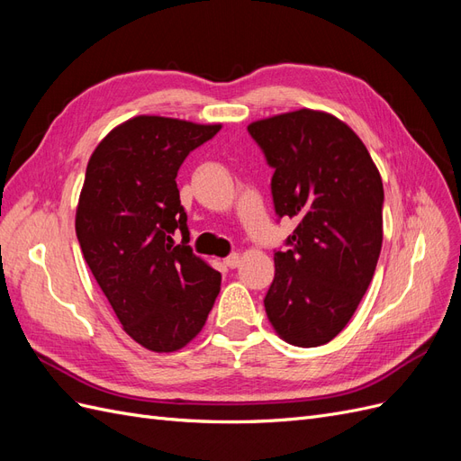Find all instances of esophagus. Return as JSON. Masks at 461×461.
<instances>
[{
    "label": "esophagus",
    "instance_id": "34e87169",
    "mask_svg": "<svg viewBox=\"0 0 461 461\" xmlns=\"http://www.w3.org/2000/svg\"><path fill=\"white\" fill-rule=\"evenodd\" d=\"M240 256L239 254H230L229 258H225V261H222V263H225L227 265V267H230V269H236V267H239V265H240Z\"/></svg>",
    "mask_w": 461,
    "mask_h": 461
}]
</instances>
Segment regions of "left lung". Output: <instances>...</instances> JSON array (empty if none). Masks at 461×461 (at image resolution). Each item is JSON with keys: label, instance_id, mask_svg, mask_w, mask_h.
<instances>
[{"label": "left lung", "instance_id": "8db88e82", "mask_svg": "<svg viewBox=\"0 0 461 461\" xmlns=\"http://www.w3.org/2000/svg\"><path fill=\"white\" fill-rule=\"evenodd\" d=\"M248 132L275 169L276 215L298 221L288 249L275 252L265 312L288 344H327L352 319L379 261L381 175L357 134L323 111L261 119Z\"/></svg>", "mask_w": 461, "mask_h": 461}]
</instances>
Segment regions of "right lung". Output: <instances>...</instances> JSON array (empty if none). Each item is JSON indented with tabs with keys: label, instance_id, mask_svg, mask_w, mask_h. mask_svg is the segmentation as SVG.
Masks as SVG:
<instances>
[{
	"label": "right lung",
	"instance_id": "right-lung-1",
	"mask_svg": "<svg viewBox=\"0 0 461 461\" xmlns=\"http://www.w3.org/2000/svg\"><path fill=\"white\" fill-rule=\"evenodd\" d=\"M219 131L140 115L111 131L86 167L75 221L80 249L124 332L151 352L186 346L221 290V273L188 246L175 180L188 153Z\"/></svg>",
	"mask_w": 461,
	"mask_h": 461
}]
</instances>
